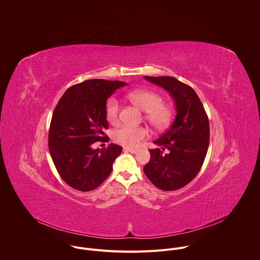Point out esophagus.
Instances as JSON below:
<instances>
[{"label": "esophagus", "mask_w": 260, "mask_h": 260, "mask_svg": "<svg viewBox=\"0 0 260 260\" xmlns=\"http://www.w3.org/2000/svg\"><path fill=\"white\" fill-rule=\"evenodd\" d=\"M124 151H125V152H131V153H133V154H135V153L138 152L137 149H133V148H129V147H124Z\"/></svg>", "instance_id": "esophagus-1"}]
</instances>
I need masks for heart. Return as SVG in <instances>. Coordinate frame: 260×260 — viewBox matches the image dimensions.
Returning a JSON list of instances; mask_svg holds the SVG:
<instances>
[{
    "mask_svg": "<svg viewBox=\"0 0 260 260\" xmlns=\"http://www.w3.org/2000/svg\"><path fill=\"white\" fill-rule=\"evenodd\" d=\"M128 99L145 114V120L156 130L166 129L172 121L173 110L171 106L162 102V98L152 90H133L128 93ZM120 102L112 98L106 105V118L111 124L119 121ZM148 131L144 127L122 126L113 132V139L116 143L127 147L137 146L145 137Z\"/></svg>",
    "mask_w": 260,
    "mask_h": 260,
    "instance_id": "b5f03b06",
    "label": "heart"
}]
</instances>
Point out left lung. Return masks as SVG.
<instances>
[{"instance_id":"obj_1","label":"left lung","mask_w":260,"mask_h":260,"mask_svg":"<svg viewBox=\"0 0 260 260\" xmlns=\"http://www.w3.org/2000/svg\"><path fill=\"white\" fill-rule=\"evenodd\" d=\"M170 92L175 105L172 127L150 149V160L143 171L162 190H175L190 182L199 173L210 141L209 119L196 91L172 77H144ZM168 150L167 154L163 151Z\"/></svg>"}]
</instances>
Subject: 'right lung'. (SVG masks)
Masks as SVG:
<instances>
[{"mask_svg":"<svg viewBox=\"0 0 260 260\" xmlns=\"http://www.w3.org/2000/svg\"><path fill=\"white\" fill-rule=\"evenodd\" d=\"M127 84L120 81L87 80L70 87L57 103L50 123L48 147L61 178L72 187L88 191L110 175L122 147L109 144L93 149L108 129L106 103L110 95Z\"/></svg>","mask_w":260,"mask_h":260,"instance_id":"add662e5","label":"right lung"}]
</instances>
